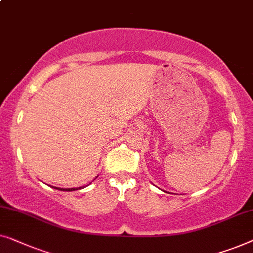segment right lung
Listing matches in <instances>:
<instances>
[{
  "label": "right lung",
  "instance_id": "add662e5",
  "mask_svg": "<svg viewBox=\"0 0 253 253\" xmlns=\"http://www.w3.org/2000/svg\"><path fill=\"white\" fill-rule=\"evenodd\" d=\"M81 188V187H80ZM80 188H79V189H80ZM56 189H58V190H65V191H72V190H77V189H74V188H71V189H63V188H60V189H59V188H56Z\"/></svg>",
  "mask_w": 253,
  "mask_h": 253
}]
</instances>
